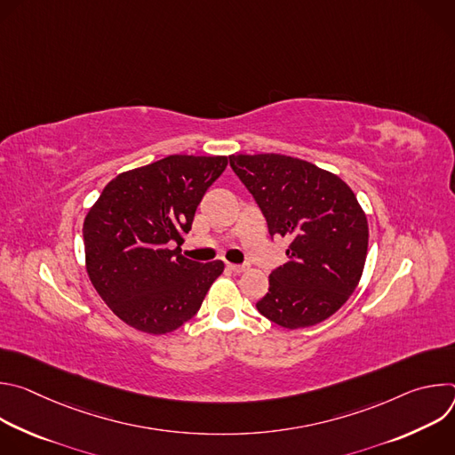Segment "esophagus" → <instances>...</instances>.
Returning <instances> with one entry per match:
<instances>
[{
	"label": "esophagus",
	"mask_w": 455,
	"mask_h": 455,
	"mask_svg": "<svg viewBox=\"0 0 455 455\" xmlns=\"http://www.w3.org/2000/svg\"><path fill=\"white\" fill-rule=\"evenodd\" d=\"M227 268H228L230 272H234V274H241V272H244V270H246V265H235V263H228V265H227Z\"/></svg>",
	"instance_id": "obj_1"
}]
</instances>
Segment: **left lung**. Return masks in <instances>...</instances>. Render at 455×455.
<instances>
[{"instance_id":"1","label":"left lung","mask_w":455,"mask_h":455,"mask_svg":"<svg viewBox=\"0 0 455 455\" xmlns=\"http://www.w3.org/2000/svg\"><path fill=\"white\" fill-rule=\"evenodd\" d=\"M228 160L272 239H290L288 263L270 274L268 293L255 307L286 330L326 320L355 291L365 265L369 228L353 190L339 176L291 156Z\"/></svg>"}]
</instances>
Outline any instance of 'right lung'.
I'll return each instance as SVG.
<instances>
[{
  "instance_id": "right-lung-1",
  "label": "right lung",
  "mask_w": 455,
  "mask_h": 455,
  "mask_svg": "<svg viewBox=\"0 0 455 455\" xmlns=\"http://www.w3.org/2000/svg\"><path fill=\"white\" fill-rule=\"evenodd\" d=\"M227 165V156L172 155L118 174L90 209L83 227L90 281L132 328L151 335L178 330L221 275V261H190L180 244ZM174 242L179 248L171 251Z\"/></svg>"
}]
</instances>
